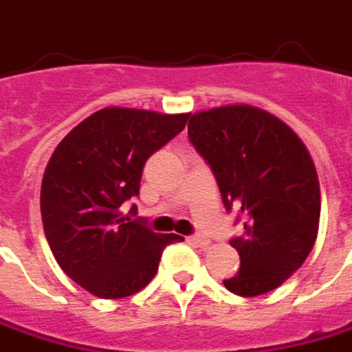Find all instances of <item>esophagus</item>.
<instances>
[{
	"mask_svg": "<svg viewBox=\"0 0 352 352\" xmlns=\"http://www.w3.org/2000/svg\"><path fill=\"white\" fill-rule=\"evenodd\" d=\"M188 242L194 245H198V248H208V245H210V238L204 234H194L188 236Z\"/></svg>",
	"mask_w": 352,
	"mask_h": 352,
	"instance_id": "esophagus-1",
	"label": "esophagus"
}]
</instances>
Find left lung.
<instances>
[{"instance_id":"left-lung-1","label":"left lung","mask_w":352,"mask_h":352,"mask_svg":"<svg viewBox=\"0 0 352 352\" xmlns=\"http://www.w3.org/2000/svg\"><path fill=\"white\" fill-rule=\"evenodd\" d=\"M188 137L210 164L227 211L244 217V234L230 240L240 270L223 284L242 297L276 289L318 234L320 184L307 146L289 125L250 104L196 112Z\"/></svg>"}]
</instances>
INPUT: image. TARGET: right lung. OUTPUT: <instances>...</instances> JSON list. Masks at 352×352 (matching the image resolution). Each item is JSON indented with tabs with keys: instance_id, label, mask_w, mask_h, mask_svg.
Returning a JSON list of instances; mask_svg holds the SVG:
<instances>
[{
	"instance_id": "1",
	"label": "right lung",
	"mask_w": 352,
	"mask_h": 352,
	"mask_svg": "<svg viewBox=\"0 0 352 352\" xmlns=\"http://www.w3.org/2000/svg\"><path fill=\"white\" fill-rule=\"evenodd\" d=\"M188 116L102 108L76 125L49 160L39 196L45 238L58 267L93 296L141 292L164 248L181 240L124 217L122 206L139 196L146 160L183 131Z\"/></svg>"
}]
</instances>
